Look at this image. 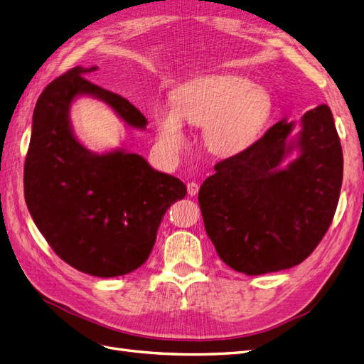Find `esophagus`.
I'll return each instance as SVG.
<instances>
[{"label": "esophagus", "instance_id": "esophagus-1", "mask_svg": "<svg viewBox=\"0 0 364 364\" xmlns=\"http://www.w3.org/2000/svg\"><path fill=\"white\" fill-rule=\"evenodd\" d=\"M186 191H188V194L193 197L199 193V185H197L196 182H188L186 183Z\"/></svg>", "mask_w": 364, "mask_h": 364}]
</instances>
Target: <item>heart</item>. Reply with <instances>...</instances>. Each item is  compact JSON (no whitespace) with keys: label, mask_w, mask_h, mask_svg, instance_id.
<instances>
[{"label":"heart","mask_w":364,"mask_h":364,"mask_svg":"<svg viewBox=\"0 0 364 364\" xmlns=\"http://www.w3.org/2000/svg\"><path fill=\"white\" fill-rule=\"evenodd\" d=\"M270 114V95L245 77L203 75L174 94V107L156 112V141L168 156L179 155L186 146L185 121L205 127V144L214 155L234 158L257 144Z\"/></svg>","instance_id":"1"}]
</instances>
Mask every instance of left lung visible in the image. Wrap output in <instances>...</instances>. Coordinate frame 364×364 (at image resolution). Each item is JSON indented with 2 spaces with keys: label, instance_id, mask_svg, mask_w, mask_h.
Wrapping results in <instances>:
<instances>
[{
  "label": "left lung",
  "instance_id": "left-lung-1",
  "mask_svg": "<svg viewBox=\"0 0 364 364\" xmlns=\"http://www.w3.org/2000/svg\"><path fill=\"white\" fill-rule=\"evenodd\" d=\"M293 151L298 156L282 166ZM214 170L199 203L222 261L246 274L297 266L326 234L343 181L331 109L317 106L299 123L282 118L252 149Z\"/></svg>",
  "mask_w": 364,
  "mask_h": 364
}]
</instances>
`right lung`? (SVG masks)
Masks as SVG:
<instances>
[{
	"label": "right lung",
	"mask_w": 364,
	"mask_h": 364,
	"mask_svg": "<svg viewBox=\"0 0 364 364\" xmlns=\"http://www.w3.org/2000/svg\"><path fill=\"white\" fill-rule=\"evenodd\" d=\"M95 70L75 67L39 95L24 194L33 222L59 258L92 277L114 278L147 261L162 217L183 199L186 186L124 147L95 153L75 138L70 111L80 97L111 106L132 129L147 127L126 98L85 79Z\"/></svg>",
	"instance_id": "obj_1"
}]
</instances>
